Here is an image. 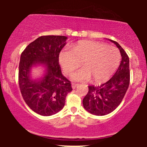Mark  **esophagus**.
Masks as SVG:
<instances>
[{"label": "esophagus", "mask_w": 147, "mask_h": 147, "mask_svg": "<svg viewBox=\"0 0 147 147\" xmlns=\"http://www.w3.org/2000/svg\"><path fill=\"white\" fill-rule=\"evenodd\" d=\"M78 85H79V84H75V83H72V89H75L77 87H78Z\"/></svg>", "instance_id": "1"}]
</instances>
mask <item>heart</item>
I'll return each instance as SVG.
<instances>
[{
  "instance_id": "b5f03b06",
  "label": "heart",
  "mask_w": 147,
  "mask_h": 147,
  "mask_svg": "<svg viewBox=\"0 0 147 147\" xmlns=\"http://www.w3.org/2000/svg\"><path fill=\"white\" fill-rule=\"evenodd\" d=\"M59 63L65 74L69 75L82 62L84 68L71 76L80 82L90 80L100 83L106 81L119 67L121 55L113 46L96 41H80L72 50L65 47L59 54Z\"/></svg>"
}]
</instances>
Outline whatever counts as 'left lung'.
<instances>
[{
  "mask_svg": "<svg viewBox=\"0 0 147 147\" xmlns=\"http://www.w3.org/2000/svg\"><path fill=\"white\" fill-rule=\"evenodd\" d=\"M119 48L121 61L112 78L100 86H89L82 101L83 107L90 114L104 116L113 112L122 101L130 80L129 60L124 49L116 41L109 40Z\"/></svg>",
  "mask_w": 147,
  "mask_h": 147,
  "instance_id": "1",
  "label": "left lung"
}]
</instances>
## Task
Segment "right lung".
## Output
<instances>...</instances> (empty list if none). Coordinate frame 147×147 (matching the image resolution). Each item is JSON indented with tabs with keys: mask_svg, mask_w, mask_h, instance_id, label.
Here are the masks:
<instances>
[{
	"mask_svg": "<svg viewBox=\"0 0 147 147\" xmlns=\"http://www.w3.org/2000/svg\"><path fill=\"white\" fill-rule=\"evenodd\" d=\"M66 36L45 35L30 43L20 56L18 83L28 106L42 116H51L65 105L67 94L72 90L71 83L62 74L59 54L66 45ZM45 68L43 76L32 79L34 66Z\"/></svg>",
	"mask_w": 147,
	"mask_h": 147,
	"instance_id": "obj_1",
	"label": "right lung"
}]
</instances>
